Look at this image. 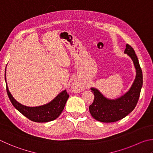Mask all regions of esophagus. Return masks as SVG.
Instances as JSON below:
<instances>
[{"label": "esophagus", "instance_id": "34e87169", "mask_svg": "<svg viewBox=\"0 0 153 153\" xmlns=\"http://www.w3.org/2000/svg\"><path fill=\"white\" fill-rule=\"evenodd\" d=\"M72 89L75 92H80L84 90V86L79 82H74L72 85Z\"/></svg>", "mask_w": 153, "mask_h": 153}]
</instances>
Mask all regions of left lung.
<instances>
[{
	"label": "left lung",
	"mask_w": 153,
	"mask_h": 153,
	"mask_svg": "<svg viewBox=\"0 0 153 153\" xmlns=\"http://www.w3.org/2000/svg\"><path fill=\"white\" fill-rule=\"evenodd\" d=\"M124 53L131 57L137 70V76L130 90L120 98L111 100L104 98L98 90L91 88L94 100L89 110L94 119L102 123H114L126 117L134 109L139 99L143 86L142 69L134 50L128 44Z\"/></svg>",
	"instance_id": "left-lung-1"
}]
</instances>
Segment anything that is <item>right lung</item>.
<instances>
[{
	"label": "right lung",
	"mask_w": 153,
	"mask_h": 153,
	"mask_svg": "<svg viewBox=\"0 0 153 153\" xmlns=\"http://www.w3.org/2000/svg\"><path fill=\"white\" fill-rule=\"evenodd\" d=\"M4 78L6 80L5 76ZM6 85L8 96L13 106L25 117L35 123H48L59 117L69 98V94L67 93V91L64 90L48 104L39 107H27L19 103L14 99L8 89L7 82Z\"/></svg>",
	"instance_id": "obj_1"
}]
</instances>
